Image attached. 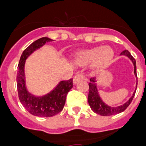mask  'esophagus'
<instances>
[{
  "label": "esophagus",
  "mask_w": 146,
  "mask_h": 146,
  "mask_svg": "<svg viewBox=\"0 0 146 146\" xmlns=\"http://www.w3.org/2000/svg\"><path fill=\"white\" fill-rule=\"evenodd\" d=\"M85 78V74L83 73H78L74 77V79H73V82H74V84H77L78 82L82 81Z\"/></svg>",
  "instance_id": "1"
}]
</instances>
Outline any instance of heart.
Here are the masks:
<instances>
[{
    "mask_svg": "<svg viewBox=\"0 0 146 146\" xmlns=\"http://www.w3.org/2000/svg\"><path fill=\"white\" fill-rule=\"evenodd\" d=\"M114 58V51L109 47H95L78 52L74 61L79 65H86L93 62L95 70H103L111 64Z\"/></svg>",
    "mask_w": 146,
    "mask_h": 146,
    "instance_id": "heart-1",
    "label": "heart"
}]
</instances>
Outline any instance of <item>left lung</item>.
I'll use <instances>...</instances> for the list:
<instances>
[{
  "mask_svg": "<svg viewBox=\"0 0 146 146\" xmlns=\"http://www.w3.org/2000/svg\"><path fill=\"white\" fill-rule=\"evenodd\" d=\"M121 55H125L132 61V63L134 64V73L137 77L136 62H135V60L134 58L131 56V54L128 50L123 51L121 53ZM88 85H89V92H88V104H89L90 107L92 109L94 112L103 116L113 115L121 113V112L124 111L131 104V101L134 98L135 94V91H136V90L135 91V92L133 93V95L129 98V100L125 104H123L122 106H118V107H111V106H108L106 104H105L103 102V101L101 99L100 96L98 95V89H97L95 78H90V82Z\"/></svg>",
  "mask_w": 146,
  "mask_h": 146,
  "instance_id": "obj_1",
  "label": "left lung"
}]
</instances>
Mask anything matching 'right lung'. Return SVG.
Wrapping results in <instances>:
<instances>
[{
    "label": "right lung",
    "instance_id": "1",
    "mask_svg": "<svg viewBox=\"0 0 146 146\" xmlns=\"http://www.w3.org/2000/svg\"><path fill=\"white\" fill-rule=\"evenodd\" d=\"M51 40L48 38H41L34 41L23 51L17 66V87L20 102L29 113L38 117H51L61 112L65 104L67 95L73 87V80L71 78L61 81L53 91L44 96L35 97L27 92L25 86V61L35 50Z\"/></svg>",
    "mask_w": 146,
    "mask_h": 146
}]
</instances>
